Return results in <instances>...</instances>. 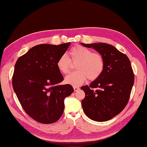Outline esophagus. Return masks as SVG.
<instances>
[{
	"label": "esophagus",
	"mask_w": 147,
	"mask_h": 147,
	"mask_svg": "<svg viewBox=\"0 0 147 147\" xmlns=\"http://www.w3.org/2000/svg\"><path fill=\"white\" fill-rule=\"evenodd\" d=\"M73 88H74V91H78L80 89V88L78 87V86H74Z\"/></svg>",
	"instance_id": "obj_1"
}]
</instances>
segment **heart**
Here are the masks:
<instances>
[{"label":"heart","instance_id":"heart-1","mask_svg":"<svg viewBox=\"0 0 147 147\" xmlns=\"http://www.w3.org/2000/svg\"><path fill=\"white\" fill-rule=\"evenodd\" d=\"M70 60L76 65V71L68 75L65 79L67 83L77 86L83 84L88 78L95 80L102 73L105 63L101 54L92 52V50L82 46H76L69 52ZM68 57L62 55L57 62L58 70L63 74H67L70 69L71 61Z\"/></svg>","mask_w":147,"mask_h":147}]
</instances>
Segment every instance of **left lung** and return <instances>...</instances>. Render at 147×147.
I'll return each mask as SVG.
<instances>
[{
	"label": "left lung",
	"mask_w": 147,
	"mask_h": 147,
	"mask_svg": "<svg viewBox=\"0 0 147 147\" xmlns=\"http://www.w3.org/2000/svg\"><path fill=\"white\" fill-rule=\"evenodd\" d=\"M81 44L98 52L105 63L101 75L89 86L81 88L85 93L82 101L83 110L92 120H109L122 111L129 101L134 83L130 60L125 54L109 44Z\"/></svg>",
	"instance_id": "1"
}]
</instances>
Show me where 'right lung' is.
Listing matches in <instances>:
<instances>
[{
  "label": "right lung",
  "instance_id": "right-lung-1",
  "mask_svg": "<svg viewBox=\"0 0 147 147\" xmlns=\"http://www.w3.org/2000/svg\"><path fill=\"white\" fill-rule=\"evenodd\" d=\"M70 42L53 45L41 44L18 58L15 65L12 86L26 113L43 124L57 121L64 109V99L74 89L60 85L64 78L57 67Z\"/></svg>",
  "mask_w": 147,
  "mask_h": 147
}]
</instances>
